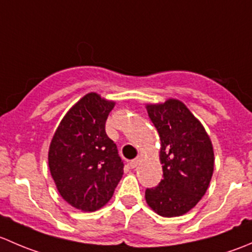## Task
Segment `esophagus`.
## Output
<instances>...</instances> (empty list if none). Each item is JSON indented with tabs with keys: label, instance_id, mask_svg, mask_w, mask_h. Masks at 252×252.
Segmentation results:
<instances>
[{
	"label": "esophagus",
	"instance_id": "1",
	"mask_svg": "<svg viewBox=\"0 0 252 252\" xmlns=\"http://www.w3.org/2000/svg\"><path fill=\"white\" fill-rule=\"evenodd\" d=\"M139 162H140V158H135V159H131L130 162H129V166L131 167V168H136L139 164Z\"/></svg>",
	"mask_w": 252,
	"mask_h": 252
}]
</instances>
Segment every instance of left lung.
I'll return each instance as SVG.
<instances>
[{
    "mask_svg": "<svg viewBox=\"0 0 252 252\" xmlns=\"http://www.w3.org/2000/svg\"><path fill=\"white\" fill-rule=\"evenodd\" d=\"M146 110L161 140L163 179L146 189L145 199L162 217L183 216L208 189L215 167L212 141L201 122L177 98L147 103Z\"/></svg>",
    "mask_w": 252,
    "mask_h": 252,
    "instance_id": "1",
    "label": "left lung"
}]
</instances>
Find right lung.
<instances>
[{"instance_id":"1","label":"right lung","mask_w":252,"mask_h":252,"mask_svg":"<svg viewBox=\"0 0 252 252\" xmlns=\"http://www.w3.org/2000/svg\"><path fill=\"white\" fill-rule=\"evenodd\" d=\"M116 102L89 93L65 113L48 149V167L64 201L77 210L103 207L123 175V162L105 124Z\"/></svg>"}]
</instances>
